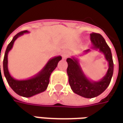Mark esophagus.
Returning a JSON list of instances; mask_svg holds the SVG:
<instances>
[{
    "label": "esophagus",
    "mask_w": 123,
    "mask_h": 123,
    "mask_svg": "<svg viewBox=\"0 0 123 123\" xmlns=\"http://www.w3.org/2000/svg\"><path fill=\"white\" fill-rule=\"evenodd\" d=\"M69 54H70V53H69L68 51H64V52L62 53V57H63L64 59H66V58L69 55Z\"/></svg>",
    "instance_id": "1"
}]
</instances>
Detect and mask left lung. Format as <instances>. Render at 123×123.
<instances>
[{
	"mask_svg": "<svg viewBox=\"0 0 123 123\" xmlns=\"http://www.w3.org/2000/svg\"><path fill=\"white\" fill-rule=\"evenodd\" d=\"M91 41L94 50H99L105 55L109 62V69L106 75L100 80H90L82 71L79 61L74 57L68 58L67 73L68 75L69 86L75 94L86 98L96 97L105 91L111 83L114 71V62L111 48L105 41L103 36L98 33L90 34ZM90 52V49L84 51L85 53Z\"/></svg>",
	"mask_w": 123,
	"mask_h": 123,
	"instance_id": "1",
	"label": "left lung"
}]
</instances>
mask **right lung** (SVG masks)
<instances>
[{
  "instance_id": "add662e5",
  "label": "right lung",
  "mask_w": 123,
  "mask_h": 123,
  "mask_svg": "<svg viewBox=\"0 0 123 123\" xmlns=\"http://www.w3.org/2000/svg\"><path fill=\"white\" fill-rule=\"evenodd\" d=\"M27 32H29L27 31H24L20 32L19 33L14 36L12 41L7 45L3 61L4 73L8 84L17 94L26 98L31 97L37 94L41 93L46 89L50 82L51 73L57 66L58 62L62 59L61 56H57L50 59L46 65L44 66V67L41 69V71H39L37 75L29 79L18 80L12 78L9 74L7 68V55L9 52L12 48L15 40L18 37H20V36Z\"/></svg>"
}]
</instances>
